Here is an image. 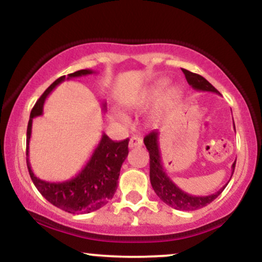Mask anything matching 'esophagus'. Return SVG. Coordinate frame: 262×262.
I'll list each match as a JSON object with an SVG mask.
<instances>
[{"label":"esophagus","mask_w":262,"mask_h":262,"mask_svg":"<svg viewBox=\"0 0 262 262\" xmlns=\"http://www.w3.org/2000/svg\"><path fill=\"white\" fill-rule=\"evenodd\" d=\"M143 145V140L140 139L139 137H132L130 140H129V149L133 148H140Z\"/></svg>","instance_id":"esophagus-1"}]
</instances>
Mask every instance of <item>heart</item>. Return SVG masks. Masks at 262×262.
Returning a JSON list of instances; mask_svg holds the SVG:
<instances>
[{"instance_id":"obj_1","label":"heart","mask_w":262,"mask_h":262,"mask_svg":"<svg viewBox=\"0 0 262 262\" xmlns=\"http://www.w3.org/2000/svg\"><path fill=\"white\" fill-rule=\"evenodd\" d=\"M169 83L170 80L166 77L155 81L151 86H149L145 91L141 93L139 101H138V107L146 108L158 104L154 113L156 119L161 118L165 113L173 110L181 101L182 90L177 85L167 87ZM122 118L124 119V117H122Z\"/></svg>"}]
</instances>
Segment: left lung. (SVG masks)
Here are the masks:
<instances>
[{
  "mask_svg": "<svg viewBox=\"0 0 262 262\" xmlns=\"http://www.w3.org/2000/svg\"><path fill=\"white\" fill-rule=\"evenodd\" d=\"M182 71L185 74L188 85L192 86V89L197 90V91L214 92L219 95L218 90L210 85L208 81L201 76V75L193 74L191 71L185 70V69H182ZM234 129H235V125H234ZM159 137H160L159 130H152L151 133L144 138V144H145L150 155V182H151L152 188H154L158 197L160 198L162 202L166 203L167 206L179 210H196L213 202L223 192V189L227 187L228 183L219 191L215 192V193L209 194V196H192L187 192L182 191L167 176L166 171L164 169L160 154V146H159ZM235 162L236 160L231 165V176H233L234 169H235Z\"/></svg>",
  "mask_w": 262,
  "mask_h": 262,
  "instance_id": "8db88e82",
  "label": "left lung"
}]
</instances>
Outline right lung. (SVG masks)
Listing matches in <instances>:
<instances>
[{"label": "right lung", "instance_id": "add662e5", "mask_svg": "<svg viewBox=\"0 0 262 262\" xmlns=\"http://www.w3.org/2000/svg\"><path fill=\"white\" fill-rule=\"evenodd\" d=\"M92 74H95V71L85 69L69 74L68 77L61 76L54 81L33 107L27 128V166L33 183L48 202L73 214L95 212L112 200L118 186L122 164L128 156L129 139L113 141L103 133L100 143L93 150L91 158L82 170L73 179L61 182H48L34 175L29 162V141L32 137L33 118L43 114L44 102L53 90L65 80L68 81ZM102 106L103 110H106V103Z\"/></svg>", "mask_w": 262, "mask_h": 262}]
</instances>
